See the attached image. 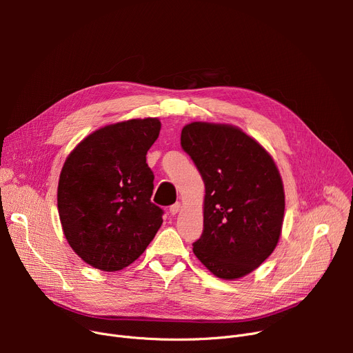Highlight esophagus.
Here are the masks:
<instances>
[{
    "label": "esophagus",
    "instance_id": "34e87169",
    "mask_svg": "<svg viewBox=\"0 0 353 353\" xmlns=\"http://www.w3.org/2000/svg\"><path fill=\"white\" fill-rule=\"evenodd\" d=\"M180 209H181L180 203H174L173 206H170V213H172V214H177V213L180 212Z\"/></svg>",
    "mask_w": 353,
    "mask_h": 353
}]
</instances>
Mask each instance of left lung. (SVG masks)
Instances as JSON below:
<instances>
[{
  "label": "left lung",
  "mask_w": 353,
  "mask_h": 353,
  "mask_svg": "<svg viewBox=\"0 0 353 353\" xmlns=\"http://www.w3.org/2000/svg\"><path fill=\"white\" fill-rule=\"evenodd\" d=\"M180 140L206 189L205 229L193 252L220 279H240L261 266L281 239L279 169L261 143L232 124L193 121L183 127Z\"/></svg>",
  "instance_id": "left-lung-1"
}]
</instances>
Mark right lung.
Returning a JSON list of instances; mask_svg holds the SVG:
<instances>
[{"label":"right lung","instance_id":"1","mask_svg":"<svg viewBox=\"0 0 353 353\" xmlns=\"http://www.w3.org/2000/svg\"><path fill=\"white\" fill-rule=\"evenodd\" d=\"M157 117L97 128L67 156L57 206L71 249L103 272L132 265L163 223L150 201L154 176L145 154L160 134Z\"/></svg>","mask_w":353,"mask_h":353}]
</instances>
